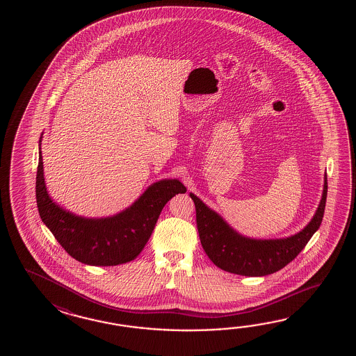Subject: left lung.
Here are the masks:
<instances>
[{
	"mask_svg": "<svg viewBox=\"0 0 356 356\" xmlns=\"http://www.w3.org/2000/svg\"><path fill=\"white\" fill-rule=\"evenodd\" d=\"M196 206L197 227L206 254L221 270L243 276H265L290 264L318 230L325 213V188L317 212L300 233L286 239L256 241L238 234L195 195H189Z\"/></svg>",
	"mask_w": 356,
	"mask_h": 356,
	"instance_id": "left-lung-1",
	"label": "left lung"
}]
</instances>
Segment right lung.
I'll return each mask as SVG.
<instances>
[{
	"label": "right lung",
	"instance_id": "1",
	"mask_svg": "<svg viewBox=\"0 0 356 356\" xmlns=\"http://www.w3.org/2000/svg\"><path fill=\"white\" fill-rule=\"evenodd\" d=\"M186 191L177 179L156 181L121 213L106 219H83L62 210L48 196L39 152L35 181L39 216L62 248L85 265L115 266L135 259L149 241L163 207Z\"/></svg>",
	"mask_w": 356,
	"mask_h": 356
}]
</instances>
